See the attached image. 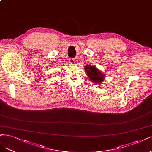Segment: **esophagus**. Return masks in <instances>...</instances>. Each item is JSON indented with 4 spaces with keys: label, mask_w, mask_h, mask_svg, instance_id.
<instances>
[{
    "label": "esophagus",
    "mask_w": 152,
    "mask_h": 152,
    "mask_svg": "<svg viewBox=\"0 0 152 152\" xmlns=\"http://www.w3.org/2000/svg\"><path fill=\"white\" fill-rule=\"evenodd\" d=\"M69 64L71 65L75 64V60L74 58H70L69 59Z\"/></svg>",
    "instance_id": "esophagus-1"
}]
</instances>
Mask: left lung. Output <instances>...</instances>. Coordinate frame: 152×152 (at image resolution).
Here are the masks:
<instances>
[{
    "mask_svg": "<svg viewBox=\"0 0 152 152\" xmlns=\"http://www.w3.org/2000/svg\"><path fill=\"white\" fill-rule=\"evenodd\" d=\"M87 76L89 78L90 81L95 84L101 83L105 79V75L95 66L86 65L84 67Z\"/></svg>",
    "mask_w": 152,
    "mask_h": 152,
    "instance_id": "obj_1",
    "label": "left lung"
}]
</instances>
